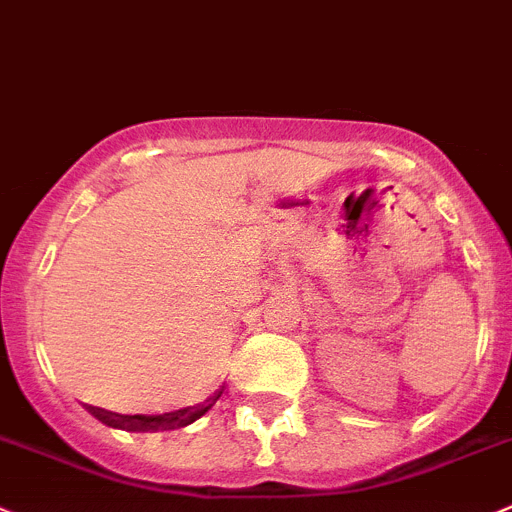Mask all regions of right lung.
<instances>
[{
	"instance_id": "add662e5",
	"label": "right lung",
	"mask_w": 512,
	"mask_h": 512,
	"mask_svg": "<svg viewBox=\"0 0 512 512\" xmlns=\"http://www.w3.org/2000/svg\"><path fill=\"white\" fill-rule=\"evenodd\" d=\"M222 390H225V385H222L220 390H215V395H210L205 403L190 405V408L175 410V413L119 415V413H109V410H102V408H92V405H89V413H92L97 420H102L104 425H109V428L130 430V433H162V430L185 428V425L195 423L197 418H202V415H205L207 410L217 403V400H220Z\"/></svg>"
}]
</instances>
